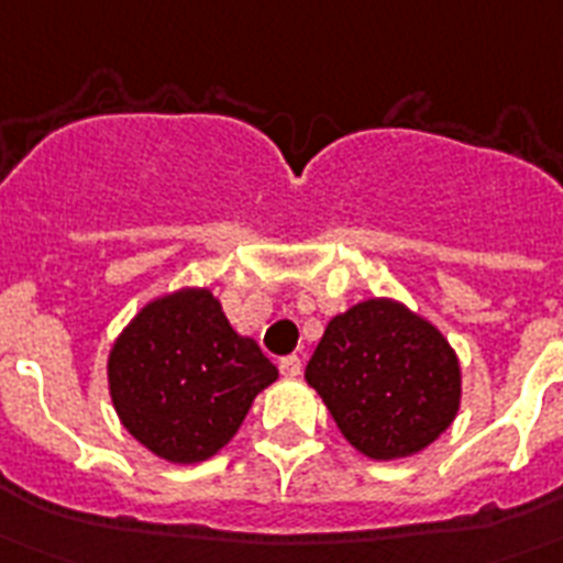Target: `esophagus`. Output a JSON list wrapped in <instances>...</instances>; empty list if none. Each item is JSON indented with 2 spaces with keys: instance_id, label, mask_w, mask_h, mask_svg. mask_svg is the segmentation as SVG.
I'll list each match as a JSON object with an SVG mask.
<instances>
[{
  "instance_id": "esophagus-1",
  "label": "esophagus",
  "mask_w": 563,
  "mask_h": 563,
  "mask_svg": "<svg viewBox=\"0 0 563 563\" xmlns=\"http://www.w3.org/2000/svg\"><path fill=\"white\" fill-rule=\"evenodd\" d=\"M278 371H282V376H287V379H296V376L301 374V360L299 356H285V360L278 362Z\"/></svg>"
}]
</instances>
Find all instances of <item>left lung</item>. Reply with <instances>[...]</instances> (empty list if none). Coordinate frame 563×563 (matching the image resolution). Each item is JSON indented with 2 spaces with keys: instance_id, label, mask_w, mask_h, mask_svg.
Masks as SVG:
<instances>
[{
  "instance_id": "left-lung-1",
  "label": "left lung",
  "mask_w": 563,
  "mask_h": 563,
  "mask_svg": "<svg viewBox=\"0 0 563 563\" xmlns=\"http://www.w3.org/2000/svg\"><path fill=\"white\" fill-rule=\"evenodd\" d=\"M305 379L356 452L399 460L443 434L460 408V362L443 333L394 299L333 316Z\"/></svg>"
}]
</instances>
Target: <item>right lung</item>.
<instances>
[{"label": "right lung", "instance_id": "obj_1", "mask_svg": "<svg viewBox=\"0 0 563 563\" xmlns=\"http://www.w3.org/2000/svg\"><path fill=\"white\" fill-rule=\"evenodd\" d=\"M276 376L262 347L232 331L207 287L148 301L109 354L120 422L169 463H201L221 452Z\"/></svg>", "mask_w": 563, "mask_h": 563}]
</instances>
